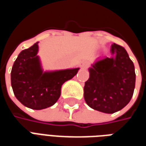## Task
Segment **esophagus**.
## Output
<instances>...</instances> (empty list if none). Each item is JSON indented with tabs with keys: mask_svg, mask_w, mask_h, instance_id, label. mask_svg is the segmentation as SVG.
Wrapping results in <instances>:
<instances>
[{
	"mask_svg": "<svg viewBox=\"0 0 146 146\" xmlns=\"http://www.w3.org/2000/svg\"><path fill=\"white\" fill-rule=\"evenodd\" d=\"M80 66L82 67V68H87V67L88 66V63L86 62H82L80 63Z\"/></svg>",
	"mask_w": 146,
	"mask_h": 146,
	"instance_id": "34e87169",
	"label": "esophagus"
}]
</instances>
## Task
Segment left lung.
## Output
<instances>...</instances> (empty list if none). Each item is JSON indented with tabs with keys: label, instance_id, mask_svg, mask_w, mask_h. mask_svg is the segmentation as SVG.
<instances>
[{
	"label": "left lung",
	"instance_id": "left-lung-1",
	"mask_svg": "<svg viewBox=\"0 0 146 146\" xmlns=\"http://www.w3.org/2000/svg\"><path fill=\"white\" fill-rule=\"evenodd\" d=\"M115 57L98 58L89 68L84 96L86 103L95 110L113 113L131 101L135 86V66L122 46L113 44Z\"/></svg>",
	"mask_w": 146,
	"mask_h": 146
}]
</instances>
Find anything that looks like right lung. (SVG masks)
<instances>
[{
    "label": "right lung",
    "instance_id": "right-lung-1",
    "mask_svg": "<svg viewBox=\"0 0 146 146\" xmlns=\"http://www.w3.org/2000/svg\"><path fill=\"white\" fill-rule=\"evenodd\" d=\"M37 52L38 42L21 51L11 69V84L15 96L22 104L40 110L58 101L62 85L72 79L79 68L43 72Z\"/></svg>",
    "mask_w": 146,
    "mask_h": 146
}]
</instances>
